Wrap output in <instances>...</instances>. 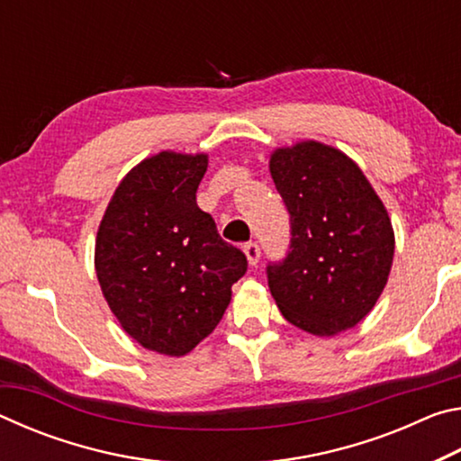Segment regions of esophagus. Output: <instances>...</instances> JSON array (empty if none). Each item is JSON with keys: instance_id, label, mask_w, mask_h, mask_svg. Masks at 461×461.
<instances>
[{"instance_id": "1", "label": "esophagus", "mask_w": 461, "mask_h": 461, "mask_svg": "<svg viewBox=\"0 0 461 461\" xmlns=\"http://www.w3.org/2000/svg\"><path fill=\"white\" fill-rule=\"evenodd\" d=\"M244 252H246L249 267H256V264L260 262V246L256 244V241H248V244L244 246Z\"/></svg>"}]
</instances>
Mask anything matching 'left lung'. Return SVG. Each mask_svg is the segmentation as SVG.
Returning a JSON list of instances; mask_svg holds the SVG:
<instances>
[{
    "mask_svg": "<svg viewBox=\"0 0 461 461\" xmlns=\"http://www.w3.org/2000/svg\"><path fill=\"white\" fill-rule=\"evenodd\" d=\"M270 175L291 215V244L267 267L288 323L313 335L346 331L370 313L394 256L393 223L352 158L321 142L278 148Z\"/></svg>",
    "mask_w": 461,
    "mask_h": 461,
    "instance_id": "obj_1",
    "label": "left lung"
}]
</instances>
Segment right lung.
Here are the masks:
<instances>
[{
	"label": "right lung",
	"mask_w": 461,
	"mask_h": 461,
	"mask_svg": "<svg viewBox=\"0 0 461 461\" xmlns=\"http://www.w3.org/2000/svg\"><path fill=\"white\" fill-rule=\"evenodd\" d=\"M205 154L160 152L115 189L95 241L109 309L140 346L185 356L221 321L231 285L246 275L240 248L197 205Z\"/></svg>",
	"instance_id": "add662e5"
}]
</instances>
